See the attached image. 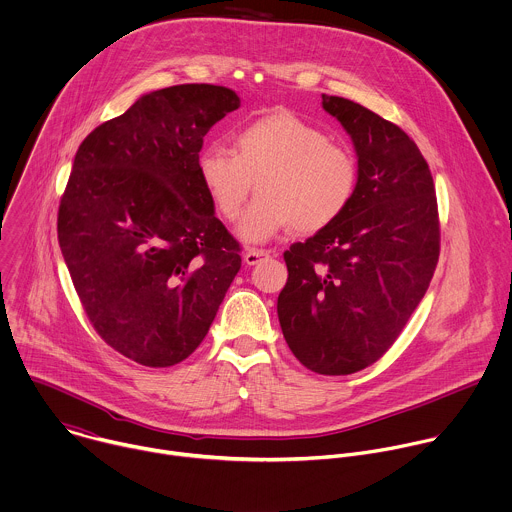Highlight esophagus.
Here are the masks:
<instances>
[{
  "label": "esophagus",
  "instance_id": "1",
  "mask_svg": "<svg viewBox=\"0 0 512 512\" xmlns=\"http://www.w3.org/2000/svg\"><path fill=\"white\" fill-rule=\"evenodd\" d=\"M267 257H269V251L251 247V249H247V251H245V255H243V261H245L247 265H257L259 261H263V259H267Z\"/></svg>",
  "mask_w": 512,
  "mask_h": 512
}]
</instances>
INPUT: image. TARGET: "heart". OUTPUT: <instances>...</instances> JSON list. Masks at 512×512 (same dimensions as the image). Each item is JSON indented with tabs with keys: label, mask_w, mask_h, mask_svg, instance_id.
<instances>
[{
	"label": "heart",
	"mask_w": 512,
	"mask_h": 512,
	"mask_svg": "<svg viewBox=\"0 0 512 512\" xmlns=\"http://www.w3.org/2000/svg\"><path fill=\"white\" fill-rule=\"evenodd\" d=\"M231 144L233 150L207 146L197 166L209 199L229 223L241 217L257 183L259 197L241 223L247 241L261 243L289 229L319 233L342 217L354 199V154L289 110L241 124Z\"/></svg>",
	"instance_id": "1"
}]
</instances>
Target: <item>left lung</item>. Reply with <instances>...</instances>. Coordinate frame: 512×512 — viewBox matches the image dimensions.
<instances>
[{"label": "left lung", "instance_id": "1", "mask_svg": "<svg viewBox=\"0 0 512 512\" xmlns=\"http://www.w3.org/2000/svg\"><path fill=\"white\" fill-rule=\"evenodd\" d=\"M350 132L358 185L333 225L283 253L281 331L311 372L350 376L376 364L424 297L440 255L436 189L416 142L348 98L321 94Z\"/></svg>", "mask_w": 512, "mask_h": 512}]
</instances>
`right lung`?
Segmentation results:
<instances>
[{"label":"right lung","instance_id":"add662e5","mask_svg":"<svg viewBox=\"0 0 512 512\" xmlns=\"http://www.w3.org/2000/svg\"><path fill=\"white\" fill-rule=\"evenodd\" d=\"M239 104L225 86L162 88L96 126L74 156L58 243L96 333L140 366L187 360L241 269L197 166L209 128Z\"/></svg>","mask_w":512,"mask_h":512}]
</instances>
